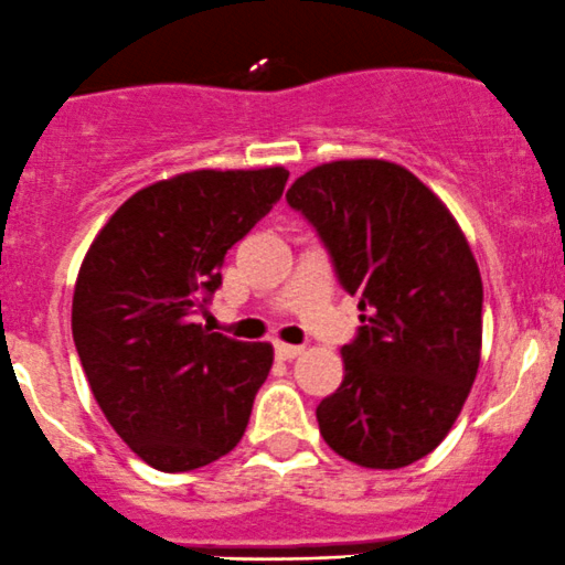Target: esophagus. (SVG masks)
I'll list each match as a JSON object with an SVG mask.
<instances>
[{
	"mask_svg": "<svg viewBox=\"0 0 565 565\" xmlns=\"http://www.w3.org/2000/svg\"><path fill=\"white\" fill-rule=\"evenodd\" d=\"M275 354H277V360H296V356L301 354V345L275 343Z\"/></svg>",
	"mask_w": 565,
	"mask_h": 565,
	"instance_id": "1",
	"label": "esophagus"
}]
</instances>
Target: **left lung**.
Here are the masks:
<instances>
[{"instance_id":"8db88e82","label":"left lung","mask_w":565,"mask_h":565,"mask_svg":"<svg viewBox=\"0 0 565 565\" xmlns=\"http://www.w3.org/2000/svg\"><path fill=\"white\" fill-rule=\"evenodd\" d=\"M360 296L343 382L318 404L321 437L343 459L398 470L454 428L475 382L483 282L443 200L401 164L349 159L312 167L285 194Z\"/></svg>"}]
</instances>
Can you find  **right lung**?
<instances>
[{
	"instance_id": "right-lung-1",
	"label": "right lung",
	"mask_w": 565,
	"mask_h": 565,
	"mask_svg": "<svg viewBox=\"0 0 565 565\" xmlns=\"http://www.w3.org/2000/svg\"><path fill=\"white\" fill-rule=\"evenodd\" d=\"M288 170H194L150 183L95 236L74 290V343L100 412L153 470L231 454L271 367L269 343L194 323L222 260L282 198Z\"/></svg>"
}]
</instances>
